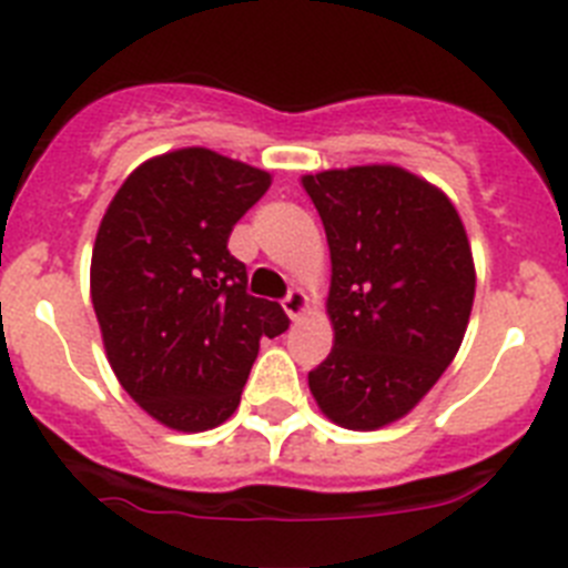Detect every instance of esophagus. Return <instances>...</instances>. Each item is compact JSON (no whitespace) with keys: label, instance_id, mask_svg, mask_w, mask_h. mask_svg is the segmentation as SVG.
I'll list each match as a JSON object with an SVG mask.
<instances>
[{"label":"esophagus","instance_id":"1","mask_svg":"<svg viewBox=\"0 0 568 568\" xmlns=\"http://www.w3.org/2000/svg\"><path fill=\"white\" fill-rule=\"evenodd\" d=\"M281 307H284V313L293 321L301 318V315L307 313V295L301 293V290H290V293L284 295V301H281Z\"/></svg>","mask_w":568,"mask_h":568}]
</instances>
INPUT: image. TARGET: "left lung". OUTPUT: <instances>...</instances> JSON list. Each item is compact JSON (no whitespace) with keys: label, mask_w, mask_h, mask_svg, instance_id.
Returning a JSON list of instances; mask_svg holds the SVG:
<instances>
[{"label":"left lung","mask_w":568,"mask_h":568,"mask_svg":"<svg viewBox=\"0 0 568 568\" xmlns=\"http://www.w3.org/2000/svg\"><path fill=\"white\" fill-rule=\"evenodd\" d=\"M327 230L335 346L310 373L321 413L346 429L404 418L453 364L475 264L453 202L418 175L366 164L304 175Z\"/></svg>","instance_id":"1"}]
</instances>
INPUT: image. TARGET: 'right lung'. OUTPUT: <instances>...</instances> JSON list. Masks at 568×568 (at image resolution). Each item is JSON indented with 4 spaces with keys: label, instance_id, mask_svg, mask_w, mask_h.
<instances>
[{
    "label": "right lung",
    "instance_id": "right-lung-1",
    "mask_svg": "<svg viewBox=\"0 0 568 568\" xmlns=\"http://www.w3.org/2000/svg\"><path fill=\"white\" fill-rule=\"evenodd\" d=\"M270 173L204 148L155 155L128 175L99 224L90 298L124 393L179 433L235 413L261 338L290 327L247 293L230 255L235 222L267 193Z\"/></svg>",
    "mask_w": 568,
    "mask_h": 568
}]
</instances>
